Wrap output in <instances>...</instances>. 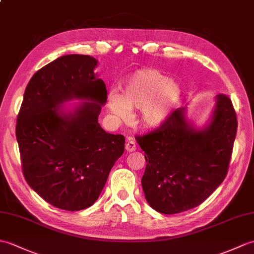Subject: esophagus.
Instances as JSON below:
<instances>
[{
	"label": "esophagus",
	"mask_w": 254,
	"mask_h": 254,
	"mask_svg": "<svg viewBox=\"0 0 254 254\" xmlns=\"http://www.w3.org/2000/svg\"><path fill=\"white\" fill-rule=\"evenodd\" d=\"M126 149H127V151H128V152L135 151V149H136V144H135V141H134L132 138H129V139L127 140V143L126 144Z\"/></svg>",
	"instance_id": "1"
}]
</instances>
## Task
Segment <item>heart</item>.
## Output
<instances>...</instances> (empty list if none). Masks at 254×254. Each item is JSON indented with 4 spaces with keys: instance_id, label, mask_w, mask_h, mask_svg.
<instances>
[{
    "instance_id": "b5f03b06",
    "label": "heart",
    "mask_w": 254,
    "mask_h": 254,
    "mask_svg": "<svg viewBox=\"0 0 254 254\" xmlns=\"http://www.w3.org/2000/svg\"><path fill=\"white\" fill-rule=\"evenodd\" d=\"M181 95V86L168 75L156 69H140L127 79L121 95L110 94L108 107L121 120L127 119L128 109H140V126L158 128L167 122Z\"/></svg>"
}]
</instances>
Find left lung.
Listing matches in <instances>:
<instances>
[{"mask_svg":"<svg viewBox=\"0 0 254 254\" xmlns=\"http://www.w3.org/2000/svg\"><path fill=\"white\" fill-rule=\"evenodd\" d=\"M237 132L232 100L219 94L211 119L197 128L178 108L160 127L136 136L146 154L141 187L147 202L163 214L202 203L225 179Z\"/></svg>","mask_w":254,"mask_h":254,"instance_id":"left-lung-1","label":"left lung"}]
</instances>
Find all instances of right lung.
Masks as SVG:
<instances>
[{
  "label": "right lung",
  "mask_w": 254,
  "mask_h": 254,
  "mask_svg": "<svg viewBox=\"0 0 254 254\" xmlns=\"http://www.w3.org/2000/svg\"><path fill=\"white\" fill-rule=\"evenodd\" d=\"M88 55H64L29 81L17 118L23 176L32 190L58 209L80 211L96 201L126 138L98 123L107 90ZM82 100L72 111L61 105Z\"/></svg>",
  "instance_id": "right-lung-1"
}]
</instances>
